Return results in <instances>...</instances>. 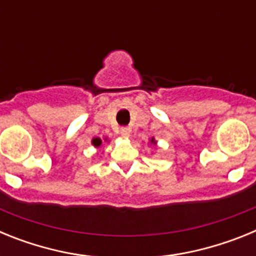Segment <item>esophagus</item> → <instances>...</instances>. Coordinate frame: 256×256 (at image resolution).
I'll use <instances>...</instances> for the list:
<instances>
[{
	"label": "esophagus",
	"instance_id": "esophagus-1",
	"mask_svg": "<svg viewBox=\"0 0 256 256\" xmlns=\"http://www.w3.org/2000/svg\"><path fill=\"white\" fill-rule=\"evenodd\" d=\"M120 134L123 136V137H130V130L128 126H123V128H120Z\"/></svg>",
	"mask_w": 256,
	"mask_h": 256
}]
</instances>
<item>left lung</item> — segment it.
Here are the masks:
<instances>
[{
    "instance_id": "obj_1",
    "label": "left lung",
    "mask_w": 256,
    "mask_h": 256,
    "mask_svg": "<svg viewBox=\"0 0 256 256\" xmlns=\"http://www.w3.org/2000/svg\"><path fill=\"white\" fill-rule=\"evenodd\" d=\"M151 142H152V144H156V142H155V141H154V138H152V140H151Z\"/></svg>"
}]
</instances>
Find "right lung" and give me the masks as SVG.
<instances>
[{
    "label": "right lung",
    "instance_id": "1",
    "mask_svg": "<svg viewBox=\"0 0 256 256\" xmlns=\"http://www.w3.org/2000/svg\"><path fill=\"white\" fill-rule=\"evenodd\" d=\"M92 144H94V148H100L101 144H102V141H101L100 138H94L92 140Z\"/></svg>",
    "mask_w": 256,
    "mask_h": 256
}]
</instances>
